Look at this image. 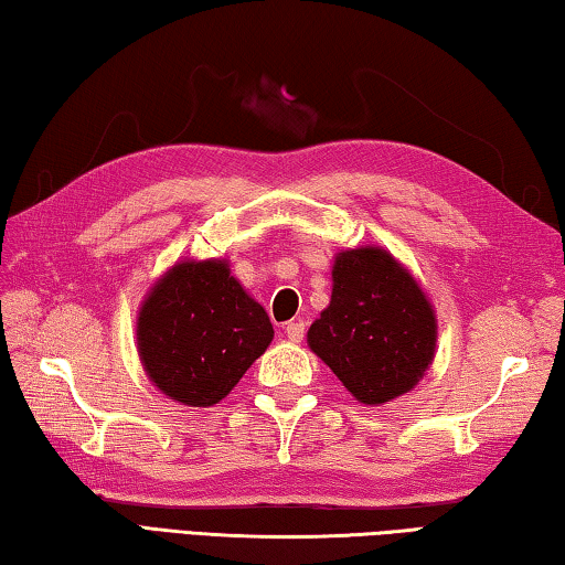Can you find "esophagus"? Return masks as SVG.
I'll return each instance as SVG.
<instances>
[{
    "instance_id": "1",
    "label": "esophagus",
    "mask_w": 565,
    "mask_h": 565,
    "mask_svg": "<svg viewBox=\"0 0 565 565\" xmlns=\"http://www.w3.org/2000/svg\"><path fill=\"white\" fill-rule=\"evenodd\" d=\"M285 334H287V339H290V342H302V337H305V322H302V319H292V322H287L285 324Z\"/></svg>"
}]
</instances>
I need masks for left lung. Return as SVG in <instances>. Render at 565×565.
I'll list each match as a JSON object with an SVG mask.
<instances>
[{"label": "left lung", "mask_w": 565, "mask_h": 565, "mask_svg": "<svg viewBox=\"0 0 565 565\" xmlns=\"http://www.w3.org/2000/svg\"><path fill=\"white\" fill-rule=\"evenodd\" d=\"M332 280L307 344L366 406L408 393L433 364L438 334L418 282L381 248L339 253Z\"/></svg>", "instance_id": "obj_1"}]
</instances>
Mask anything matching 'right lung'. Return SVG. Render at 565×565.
Listing matches in <instances>:
<instances>
[{
	"label": "right lung",
	"instance_id": "add662e5",
	"mask_svg": "<svg viewBox=\"0 0 565 565\" xmlns=\"http://www.w3.org/2000/svg\"><path fill=\"white\" fill-rule=\"evenodd\" d=\"M273 342L263 307L223 260L174 265L137 319V349L154 386L184 406H214Z\"/></svg>",
	"mask_w": 565,
	"mask_h": 565
}]
</instances>
